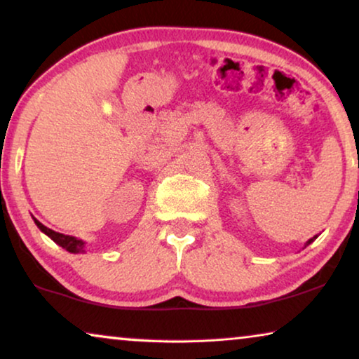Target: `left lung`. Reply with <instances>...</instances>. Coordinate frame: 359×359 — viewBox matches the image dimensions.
Masks as SVG:
<instances>
[{
    "label": "left lung",
    "instance_id": "left-lung-1",
    "mask_svg": "<svg viewBox=\"0 0 359 359\" xmlns=\"http://www.w3.org/2000/svg\"><path fill=\"white\" fill-rule=\"evenodd\" d=\"M316 238H317V237H313V238H311V240H309V242L306 243V247H307V245H311V243H312V242H313V240H316Z\"/></svg>",
    "mask_w": 359,
    "mask_h": 359
}]
</instances>
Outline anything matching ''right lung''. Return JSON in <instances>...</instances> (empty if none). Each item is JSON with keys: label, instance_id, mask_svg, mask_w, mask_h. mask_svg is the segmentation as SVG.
<instances>
[{"label": "right lung", "instance_id": "1", "mask_svg": "<svg viewBox=\"0 0 359 359\" xmlns=\"http://www.w3.org/2000/svg\"><path fill=\"white\" fill-rule=\"evenodd\" d=\"M34 219V217H32ZM34 222H36V225L39 229H41V232H43L47 235V237H50L53 242H55L57 245H60L62 248H65L67 252H70V253H86L85 252V242H83V240H80V238H76V237H72V235H63V233H58V232H55V230H52V229H48V227H46V225L43 224H41L39 222L37 219H34Z\"/></svg>", "mask_w": 359, "mask_h": 359}]
</instances>
